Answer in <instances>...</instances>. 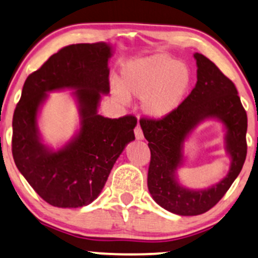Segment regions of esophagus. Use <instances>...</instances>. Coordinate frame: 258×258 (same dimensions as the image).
<instances>
[{
  "mask_svg": "<svg viewBox=\"0 0 258 258\" xmlns=\"http://www.w3.org/2000/svg\"><path fill=\"white\" fill-rule=\"evenodd\" d=\"M135 138L136 140H142L144 139V133H142L140 126H136L135 128Z\"/></svg>",
  "mask_w": 258,
  "mask_h": 258,
  "instance_id": "34e87169",
  "label": "esophagus"
}]
</instances>
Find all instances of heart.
Returning <instances> with one entry per match:
<instances>
[{
	"label": "heart",
	"mask_w": 258,
	"mask_h": 258,
	"mask_svg": "<svg viewBox=\"0 0 258 258\" xmlns=\"http://www.w3.org/2000/svg\"><path fill=\"white\" fill-rule=\"evenodd\" d=\"M190 86L192 72L186 63L168 54L156 53L124 63L119 84H112V94L123 105L128 104L130 96L142 99L144 113L160 119L182 105Z\"/></svg>",
	"instance_id": "obj_1"
}]
</instances>
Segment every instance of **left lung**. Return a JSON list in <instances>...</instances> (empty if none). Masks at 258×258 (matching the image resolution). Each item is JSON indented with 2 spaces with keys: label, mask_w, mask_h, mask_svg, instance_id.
Wrapping results in <instances>:
<instances>
[{
  "label": "left lung",
  "mask_w": 258,
  "mask_h": 258,
  "mask_svg": "<svg viewBox=\"0 0 258 258\" xmlns=\"http://www.w3.org/2000/svg\"><path fill=\"white\" fill-rule=\"evenodd\" d=\"M197 83L182 105L162 119H144L140 125L151 150L147 186L153 201L180 216L207 213L240 174L246 158L247 116L237 88L213 61L195 53ZM217 120L225 130V149L231 159L229 172L207 189H188L178 180V169L185 160L184 144L196 126Z\"/></svg>",
  "instance_id": "8db88e82"
}]
</instances>
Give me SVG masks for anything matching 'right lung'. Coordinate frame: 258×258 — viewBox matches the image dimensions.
<instances>
[{
  "mask_svg": "<svg viewBox=\"0 0 258 258\" xmlns=\"http://www.w3.org/2000/svg\"><path fill=\"white\" fill-rule=\"evenodd\" d=\"M106 42L72 44L60 49L26 78L13 114L12 152L18 170L43 201L57 208H82L98 198L118 157L135 140L136 119L98 113L110 93ZM71 90L79 128L62 147L45 144L38 118L49 93Z\"/></svg>",
  "mask_w": 258,
  "mask_h": 258,
  "instance_id": "right-lung-1",
  "label": "right lung"
}]
</instances>
